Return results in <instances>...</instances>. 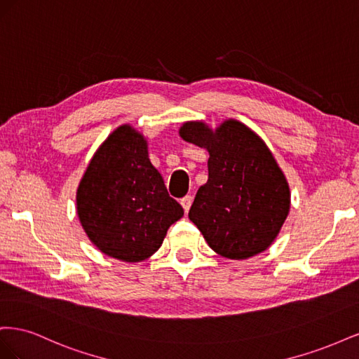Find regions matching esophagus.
<instances>
[{
    "mask_svg": "<svg viewBox=\"0 0 359 359\" xmlns=\"http://www.w3.org/2000/svg\"><path fill=\"white\" fill-rule=\"evenodd\" d=\"M191 202H193V198H191V196H184V198L181 199V205H182V208H184V211H186V212H189V210H190V206H191Z\"/></svg>",
    "mask_w": 359,
    "mask_h": 359,
    "instance_id": "esophagus-1",
    "label": "esophagus"
}]
</instances>
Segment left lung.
<instances>
[{
	"instance_id": "8db88e82",
	"label": "left lung",
	"mask_w": 359,
	"mask_h": 359,
	"mask_svg": "<svg viewBox=\"0 0 359 359\" xmlns=\"http://www.w3.org/2000/svg\"><path fill=\"white\" fill-rule=\"evenodd\" d=\"M180 136L210 153L208 181L189 211L205 241L227 259L264 252L290 206L287 181L264 140L235 119L215 132L203 123H186Z\"/></svg>"
}]
</instances>
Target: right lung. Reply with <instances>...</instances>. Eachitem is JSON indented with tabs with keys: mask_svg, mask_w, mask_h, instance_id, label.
Returning <instances> with one entry per match:
<instances>
[{
	"mask_svg": "<svg viewBox=\"0 0 359 359\" xmlns=\"http://www.w3.org/2000/svg\"><path fill=\"white\" fill-rule=\"evenodd\" d=\"M83 231L104 255L140 262L160 248L172 223L184 215L148 158L147 140L121 126L86 168L76 194Z\"/></svg>",
	"mask_w": 359,
	"mask_h": 359,
	"instance_id": "1",
	"label": "right lung"
}]
</instances>
